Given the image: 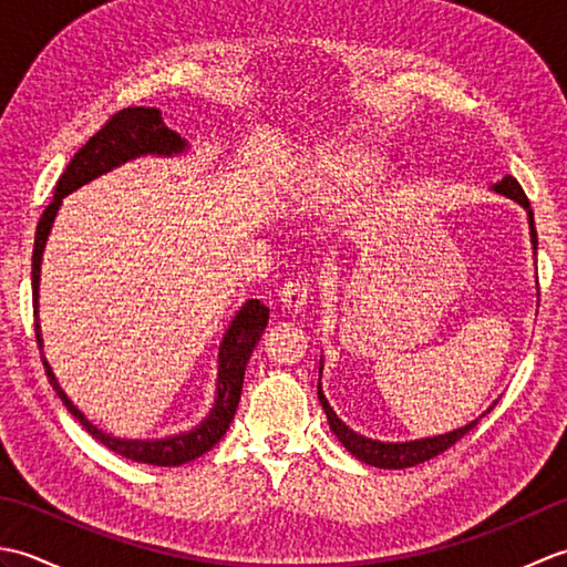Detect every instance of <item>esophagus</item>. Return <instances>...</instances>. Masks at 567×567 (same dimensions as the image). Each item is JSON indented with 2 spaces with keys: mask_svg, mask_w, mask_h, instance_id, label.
I'll return each mask as SVG.
<instances>
[{
  "mask_svg": "<svg viewBox=\"0 0 567 567\" xmlns=\"http://www.w3.org/2000/svg\"><path fill=\"white\" fill-rule=\"evenodd\" d=\"M309 295H311V285L305 275H297L292 280H287L282 292H280V302L287 311H292V315H299V311H305L307 302H309Z\"/></svg>",
  "mask_w": 567,
  "mask_h": 567,
  "instance_id": "1",
  "label": "esophagus"
}]
</instances>
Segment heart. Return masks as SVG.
<instances>
[{"label": "heart", "instance_id": "obj_1", "mask_svg": "<svg viewBox=\"0 0 567 567\" xmlns=\"http://www.w3.org/2000/svg\"><path fill=\"white\" fill-rule=\"evenodd\" d=\"M319 171L336 185H353L372 177V173L378 171V161L353 146H329L321 151Z\"/></svg>", "mask_w": 567, "mask_h": 567}]
</instances>
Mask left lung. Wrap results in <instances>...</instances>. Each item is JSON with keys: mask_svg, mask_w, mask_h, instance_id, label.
Here are the masks:
<instances>
[{"mask_svg": "<svg viewBox=\"0 0 567 567\" xmlns=\"http://www.w3.org/2000/svg\"><path fill=\"white\" fill-rule=\"evenodd\" d=\"M495 192H499V195L509 197L514 202H519L522 207L526 209L528 226H532V244H534V250H536L538 238H536V226H534V212H532V202H528V197L524 195L522 185L516 183L512 175H507L502 179V183L495 185ZM319 375H321V368H319ZM319 402L323 406V412H327L331 431L336 433V439H339L346 445V451L353 453L358 461H363L368 465H375V467H384V470H402V467H412V465L431 461V457H436L439 453L449 451L455 441H461L467 431H473L477 426V421H480V419H475V421H470V424H465L461 429L441 433V436H433V439H419V441H406V443H382V441H375V439L360 436V433H355L353 429H348L343 421L336 416L327 396H323L321 382H319ZM489 409H487V412H489Z\"/></svg>", "mask_w": 567, "mask_h": 567, "instance_id": "obj_1", "label": "left lung"}]
</instances>
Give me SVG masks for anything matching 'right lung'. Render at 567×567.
Segmentation results:
<instances>
[{"label":"right lung","instance_id":"1","mask_svg":"<svg viewBox=\"0 0 567 567\" xmlns=\"http://www.w3.org/2000/svg\"><path fill=\"white\" fill-rule=\"evenodd\" d=\"M183 151H187V141L179 138L173 128H167L163 124L161 112L153 110V106H128V110H122L106 118V124L87 143H84V146L75 153V158L68 163L65 173L60 175L53 202L48 204L45 212L41 214L39 226H35V244H33V260H31L35 343H39L45 375L51 380L55 394L63 400L68 412L92 433V439L104 443L106 449L128 457V461L163 465V467L195 461V457L212 451L214 445L224 439V433L228 431V426H231L234 414L240 402V390H244L248 358L252 353V348H256V343L260 341L265 327H268L270 309L260 305L258 299H248V302L240 307V311L234 317L231 327H228V331L224 333V341L219 348L216 402L212 406L209 416L204 419L197 429L179 433V436L158 439V441H128V439H114L112 433L100 431L92 421L84 419L80 409L68 400V394L60 390L53 370L43 355V339H41V327H39V280H41V258H43L45 240H48V234H51L58 207L65 195H70V192H75L82 185H87L90 179L110 173L116 165L141 158V155H175Z\"/></svg>","mask_w":567,"mask_h":567}]
</instances>
